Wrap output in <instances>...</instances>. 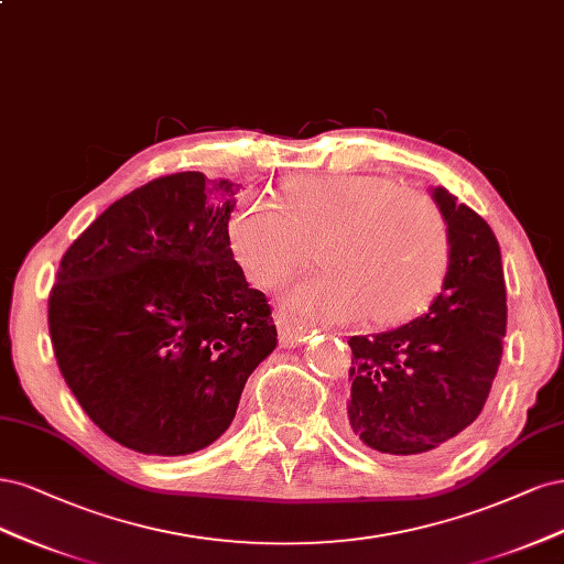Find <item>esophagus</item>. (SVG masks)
I'll use <instances>...</instances> for the list:
<instances>
[{
  "mask_svg": "<svg viewBox=\"0 0 564 564\" xmlns=\"http://www.w3.org/2000/svg\"><path fill=\"white\" fill-rule=\"evenodd\" d=\"M276 328H279V339L283 347H297L306 339V328L304 325L290 316L288 312H279L276 314Z\"/></svg>",
  "mask_w": 564,
  "mask_h": 564,
  "instance_id": "obj_1",
  "label": "esophagus"
}]
</instances>
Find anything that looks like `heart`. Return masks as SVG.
Instances as JSON below:
<instances>
[{
    "label": "heart",
    "mask_w": 564,
    "mask_h": 564,
    "mask_svg": "<svg viewBox=\"0 0 564 564\" xmlns=\"http://www.w3.org/2000/svg\"><path fill=\"white\" fill-rule=\"evenodd\" d=\"M227 234L234 258L262 288L295 274L316 246L325 269L290 293V306L304 318L408 321L438 293L449 264L441 208L426 194L368 173L293 180L281 206L246 196Z\"/></svg>",
    "instance_id": "obj_1"
}]
</instances>
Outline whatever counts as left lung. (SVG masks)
<instances>
[{
    "instance_id": "obj_1",
    "label": "left lung",
    "mask_w": 564,
    "mask_h": 564,
    "mask_svg": "<svg viewBox=\"0 0 564 564\" xmlns=\"http://www.w3.org/2000/svg\"><path fill=\"white\" fill-rule=\"evenodd\" d=\"M449 234L443 293L401 328L356 335L347 426L356 441L395 457L447 449L478 420L506 335L501 252L482 217L433 189Z\"/></svg>"
}]
</instances>
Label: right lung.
<instances>
[{
  "label": "right lung",
  "mask_w": 564,
  "mask_h": 564,
  "mask_svg": "<svg viewBox=\"0 0 564 564\" xmlns=\"http://www.w3.org/2000/svg\"><path fill=\"white\" fill-rule=\"evenodd\" d=\"M239 185L185 171L84 229L48 293V333L82 410L119 445L177 457L229 429L276 349L267 295L229 248Z\"/></svg>",
  "instance_id": "obj_1"
}]
</instances>
